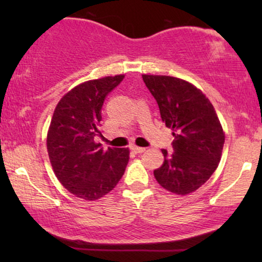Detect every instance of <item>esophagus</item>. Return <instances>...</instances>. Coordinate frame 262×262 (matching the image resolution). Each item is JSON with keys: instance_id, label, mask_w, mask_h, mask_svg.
Wrapping results in <instances>:
<instances>
[{"instance_id": "34e87169", "label": "esophagus", "mask_w": 262, "mask_h": 262, "mask_svg": "<svg viewBox=\"0 0 262 262\" xmlns=\"http://www.w3.org/2000/svg\"><path fill=\"white\" fill-rule=\"evenodd\" d=\"M131 150L136 154H142L145 151V148H141V146H136V145H132L131 146Z\"/></svg>"}]
</instances>
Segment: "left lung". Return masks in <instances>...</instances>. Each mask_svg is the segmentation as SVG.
I'll return each instance as SVG.
<instances>
[{
	"mask_svg": "<svg viewBox=\"0 0 262 262\" xmlns=\"http://www.w3.org/2000/svg\"><path fill=\"white\" fill-rule=\"evenodd\" d=\"M156 99L161 118L173 130L174 152L154 170L157 182L174 194L194 192L209 180L221 161L225 135L212 103L189 82L163 75H142Z\"/></svg>",
	"mask_w": 262,
	"mask_h": 262,
	"instance_id": "8db88e82",
	"label": "left lung"
}]
</instances>
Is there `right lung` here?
<instances>
[{"label": "right lung", "instance_id": "add662e5", "mask_svg": "<svg viewBox=\"0 0 262 262\" xmlns=\"http://www.w3.org/2000/svg\"><path fill=\"white\" fill-rule=\"evenodd\" d=\"M124 77L85 81L68 92L53 112L46 137L49 159L60 184L77 198H102L116 187L127 166L128 148L103 150L94 142L103 101Z\"/></svg>", "mask_w": 262, "mask_h": 262}]
</instances>
